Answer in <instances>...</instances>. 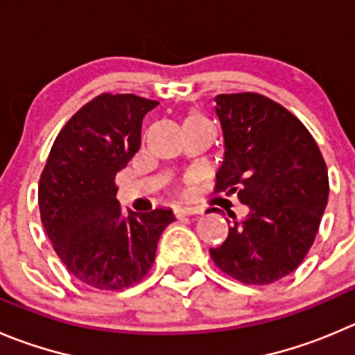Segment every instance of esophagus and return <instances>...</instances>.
<instances>
[{
    "instance_id": "1",
    "label": "esophagus",
    "mask_w": 355,
    "mask_h": 355,
    "mask_svg": "<svg viewBox=\"0 0 355 355\" xmlns=\"http://www.w3.org/2000/svg\"><path fill=\"white\" fill-rule=\"evenodd\" d=\"M202 209L198 207H175L174 214L175 218H184V216H193V214H200Z\"/></svg>"
}]
</instances>
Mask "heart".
I'll return each instance as SVG.
<instances>
[{"instance_id":"heart-1","label":"heart","mask_w":355,"mask_h":355,"mask_svg":"<svg viewBox=\"0 0 355 355\" xmlns=\"http://www.w3.org/2000/svg\"><path fill=\"white\" fill-rule=\"evenodd\" d=\"M193 116H198V114H191V116H190V118H193Z\"/></svg>"}]
</instances>
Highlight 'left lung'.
<instances>
[{
  "label": "left lung",
  "instance_id": "1",
  "mask_svg": "<svg viewBox=\"0 0 355 355\" xmlns=\"http://www.w3.org/2000/svg\"><path fill=\"white\" fill-rule=\"evenodd\" d=\"M214 101L225 136L216 188L237 193L249 216L232 223L226 241L209 252L226 275L272 284L298 268L315 241L329 195L326 162L282 104L256 92Z\"/></svg>",
  "mask_w": 355,
  "mask_h": 355
}]
</instances>
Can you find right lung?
Masks as SVG:
<instances>
[{
	"label": "right lung",
	"mask_w": 355,
	"mask_h": 355,
	"mask_svg": "<svg viewBox=\"0 0 355 355\" xmlns=\"http://www.w3.org/2000/svg\"><path fill=\"white\" fill-rule=\"evenodd\" d=\"M157 101L101 94L67 120L40 175L43 228L80 282L120 291L148 275L171 209L121 216L114 175L141 146V123Z\"/></svg>",
	"instance_id": "add662e5"
}]
</instances>
